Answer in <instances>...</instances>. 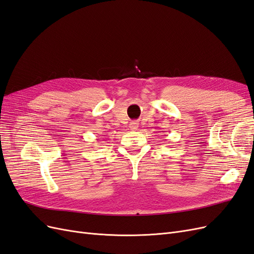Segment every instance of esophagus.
I'll return each instance as SVG.
<instances>
[{
	"mask_svg": "<svg viewBox=\"0 0 254 254\" xmlns=\"http://www.w3.org/2000/svg\"><path fill=\"white\" fill-rule=\"evenodd\" d=\"M137 127H139V124H137L136 122H131V123H130V124H129V128L131 129V130H136Z\"/></svg>",
	"mask_w": 254,
	"mask_h": 254,
	"instance_id": "obj_1",
	"label": "esophagus"
}]
</instances>
